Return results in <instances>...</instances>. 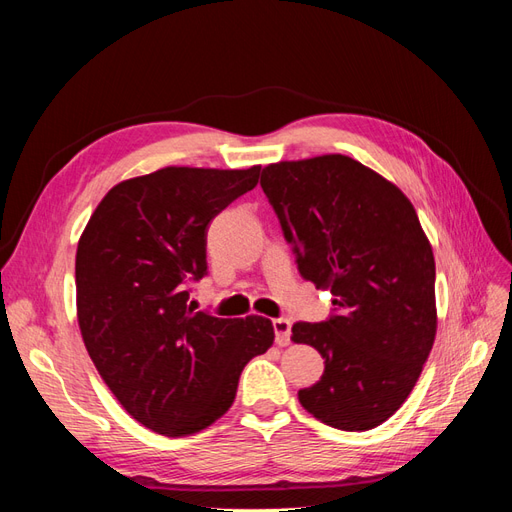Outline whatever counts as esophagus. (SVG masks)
<instances>
[{"label": "esophagus", "instance_id": "obj_1", "mask_svg": "<svg viewBox=\"0 0 512 512\" xmlns=\"http://www.w3.org/2000/svg\"><path fill=\"white\" fill-rule=\"evenodd\" d=\"M273 331H275L277 346H288L290 344V320L288 318H275L273 320Z\"/></svg>", "mask_w": 512, "mask_h": 512}]
</instances>
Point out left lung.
<instances>
[{
  "label": "left lung",
  "instance_id": "obj_1",
  "mask_svg": "<svg viewBox=\"0 0 512 512\" xmlns=\"http://www.w3.org/2000/svg\"><path fill=\"white\" fill-rule=\"evenodd\" d=\"M260 185L303 280L333 294L335 314L292 327L324 359L301 406L335 429H374L408 399L436 339V260L418 215L342 153L269 164Z\"/></svg>",
  "mask_w": 512,
  "mask_h": 512
}]
</instances>
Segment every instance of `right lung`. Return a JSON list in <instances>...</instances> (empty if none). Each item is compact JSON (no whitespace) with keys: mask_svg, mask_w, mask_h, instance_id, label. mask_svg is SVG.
<instances>
[{"mask_svg":"<svg viewBox=\"0 0 512 512\" xmlns=\"http://www.w3.org/2000/svg\"><path fill=\"white\" fill-rule=\"evenodd\" d=\"M245 170L166 166L117 183L76 247V316L85 348L126 412L168 438L228 412L239 376L273 346L269 318L188 307L207 273V226L258 183Z\"/></svg>","mask_w":512,"mask_h":512,"instance_id":"obj_1","label":"right lung"}]
</instances>
